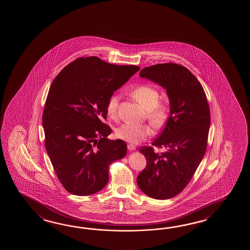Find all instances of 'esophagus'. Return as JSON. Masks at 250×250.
<instances>
[{"label": "esophagus", "instance_id": "34e87169", "mask_svg": "<svg viewBox=\"0 0 250 250\" xmlns=\"http://www.w3.org/2000/svg\"><path fill=\"white\" fill-rule=\"evenodd\" d=\"M127 148H128L129 151H134V150H136L135 146L132 145V144H128V145H127Z\"/></svg>", "mask_w": 250, "mask_h": 250}]
</instances>
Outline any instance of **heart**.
<instances>
[{"label": "heart", "instance_id": "1", "mask_svg": "<svg viewBox=\"0 0 250 250\" xmlns=\"http://www.w3.org/2000/svg\"><path fill=\"white\" fill-rule=\"evenodd\" d=\"M134 99L147 110V119L151 126L160 129L167 121L170 114V103L168 100H160V91L154 86L140 84L131 91ZM119 94L111 95L108 99L106 111L109 116L115 117L119 108ZM151 134V130L146 125L125 123L115 130L117 138L131 144L139 143Z\"/></svg>", "mask_w": 250, "mask_h": 250}]
</instances>
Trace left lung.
Returning <instances> with one entry per match:
<instances>
[{"instance_id": "left-lung-1", "label": "left lung", "mask_w": 250, "mask_h": 250, "mask_svg": "<svg viewBox=\"0 0 250 250\" xmlns=\"http://www.w3.org/2000/svg\"><path fill=\"white\" fill-rule=\"evenodd\" d=\"M140 77L159 83L170 99V116L164 130L139 151L146 167L137 178L141 191L167 200L184 190L196 172L208 146L210 109L204 89L184 66L167 62L144 68ZM153 146L165 147L158 153Z\"/></svg>"}]
</instances>
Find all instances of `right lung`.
Wrapping results in <instances>:
<instances>
[{"label": "right lung", "instance_id": "obj_1", "mask_svg": "<svg viewBox=\"0 0 250 250\" xmlns=\"http://www.w3.org/2000/svg\"><path fill=\"white\" fill-rule=\"evenodd\" d=\"M139 66L116 65L98 57L78 58L64 67L49 88L42 113L46 151L62 187L86 196L104 188L109 167L126 154V143L110 140L108 99Z\"/></svg>", "mask_w": 250, "mask_h": 250}]
</instances>
